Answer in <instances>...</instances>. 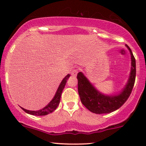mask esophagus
Listing matches in <instances>:
<instances>
[{"instance_id":"1","label":"esophagus","mask_w":146,"mask_h":146,"mask_svg":"<svg viewBox=\"0 0 146 146\" xmlns=\"http://www.w3.org/2000/svg\"><path fill=\"white\" fill-rule=\"evenodd\" d=\"M78 68H74V69L72 70L71 72V75H72V76H73V77L76 76L77 74H78Z\"/></svg>"}]
</instances>
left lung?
Here are the masks:
<instances>
[{
  "label": "left lung",
  "mask_w": 146,
  "mask_h": 146,
  "mask_svg": "<svg viewBox=\"0 0 146 146\" xmlns=\"http://www.w3.org/2000/svg\"><path fill=\"white\" fill-rule=\"evenodd\" d=\"M131 54L132 68L128 84L119 95L108 96L99 93L81 72L78 73V93L82 103L85 107L96 114L109 113L119 108L132 93L136 78V62L130 48Z\"/></svg>",
  "instance_id": "1"
}]
</instances>
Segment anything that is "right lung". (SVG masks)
<instances>
[{
  "label": "right lung",
  "instance_id": "obj_1",
  "mask_svg": "<svg viewBox=\"0 0 146 146\" xmlns=\"http://www.w3.org/2000/svg\"><path fill=\"white\" fill-rule=\"evenodd\" d=\"M69 77H70V75L68 74L63 79L62 82L60 83L59 87H58V90H57L54 98H53V100H51V102H50L47 106H46L44 108H42V109L40 110H36V111L28 110L25 109V108H22V109L24 110L25 113L30 114V115H36V116L46 115H48V114L52 113L53 111H54V110L57 108V107L58 106V105H59L60 102V98H61L62 93V90L64 89V88L66 82H67V80Z\"/></svg>",
  "mask_w": 146,
  "mask_h": 146
}]
</instances>
